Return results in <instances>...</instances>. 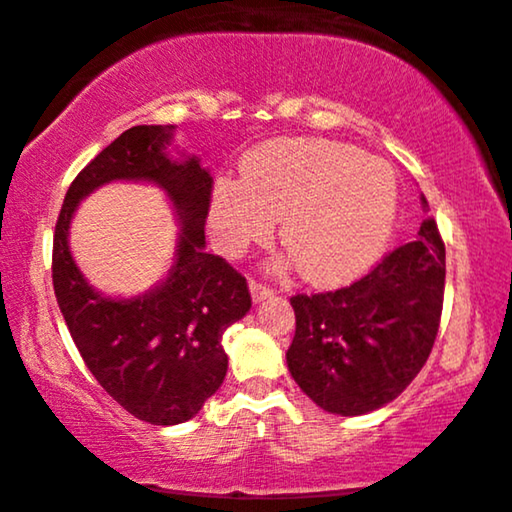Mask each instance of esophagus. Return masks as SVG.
<instances>
[{"mask_svg":"<svg viewBox=\"0 0 512 512\" xmlns=\"http://www.w3.org/2000/svg\"><path fill=\"white\" fill-rule=\"evenodd\" d=\"M250 295H252V303H262V300L272 298L274 291L260 281H250Z\"/></svg>","mask_w":512,"mask_h":512,"instance_id":"34e87169","label":"esophagus"}]
</instances>
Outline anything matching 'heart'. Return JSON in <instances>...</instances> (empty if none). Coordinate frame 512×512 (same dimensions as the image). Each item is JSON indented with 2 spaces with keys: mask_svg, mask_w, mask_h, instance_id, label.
<instances>
[{
  "mask_svg": "<svg viewBox=\"0 0 512 512\" xmlns=\"http://www.w3.org/2000/svg\"><path fill=\"white\" fill-rule=\"evenodd\" d=\"M398 209V178L384 159L324 138L264 143L243 162V183L221 178L209 229L229 257L264 243L281 219V243L317 286L355 279L379 260Z\"/></svg>",
  "mask_w": 512,
  "mask_h": 512,
  "instance_id": "1",
  "label": "heart"
}]
</instances>
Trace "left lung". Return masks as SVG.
<instances>
[{"label": "left lung", "mask_w": 512, "mask_h": 512, "mask_svg": "<svg viewBox=\"0 0 512 512\" xmlns=\"http://www.w3.org/2000/svg\"><path fill=\"white\" fill-rule=\"evenodd\" d=\"M422 207L427 200L422 195ZM446 281V248L427 217L360 281L293 295L295 336L286 353L295 384L319 408L355 417L384 408L432 353Z\"/></svg>", "instance_id": "8db88e82"}]
</instances>
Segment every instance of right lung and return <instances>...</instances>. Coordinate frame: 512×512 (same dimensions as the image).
<instances>
[{"instance_id": "add662e5", "label": "right lung", "mask_w": 512, "mask_h": 512, "mask_svg": "<svg viewBox=\"0 0 512 512\" xmlns=\"http://www.w3.org/2000/svg\"><path fill=\"white\" fill-rule=\"evenodd\" d=\"M174 126H133L104 147L71 183L54 229L52 281L80 357L104 391L138 420L188 422L226 377L221 336L250 310L248 283L205 252L212 176L200 159L169 155ZM114 180L162 187L179 217L175 262L165 279L133 299L95 292L70 255L72 214Z\"/></svg>"}]
</instances>
